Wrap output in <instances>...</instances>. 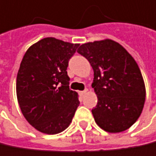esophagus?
<instances>
[{"mask_svg": "<svg viewBox=\"0 0 156 156\" xmlns=\"http://www.w3.org/2000/svg\"><path fill=\"white\" fill-rule=\"evenodd\" d=\"M79 93H80V95H81L82 97H83V96H84V95H85V94L87 93V90H82V91H80Z\"/></svg>", "mask_w": 156, "mask_h": 156, "instance_id": "esophagus-1", "label": "esophagus"}]
</instances>
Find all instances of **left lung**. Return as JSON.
<instances>
[{
  "label": "left lung",
  "instance_id": "8db88e82",
  "mask_svg": "<svg viewBox=\"0 0 156 156\" xmlns=\"http://www.w3.org/2000/svg\"><path fill=\"white\" fill-rule=\"evenodd\" d=\"M77 52L94 72L91 86L98 102L91 112L96 124L108 133L128 129L140 117L146 101L145 82L136 60L108 38L83 44Z\"/></svg>",
  "mask_w": 156,
  "mask_h": 156
}]
</instances>
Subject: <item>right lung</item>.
Listing matches in <instances>:
<instances>
[{
    "instance_id": "1",
    "label": "right lung",
    "mask_w": 156,
    "mask_h": 156,
    "mask_svg": "<svg viewBox=\"0 0 156 156\" xmlns=\"http://www.w3.org/2000/svg\"><path fill=\"white\" fill-rule=\"evenodd\" d=\"M80 44L46 37L26 51L17 74L16 92L26 120L41 133L58 134L69 127L80 104L69 89L66 69Z\"/></svg>"
}]
</instances>
